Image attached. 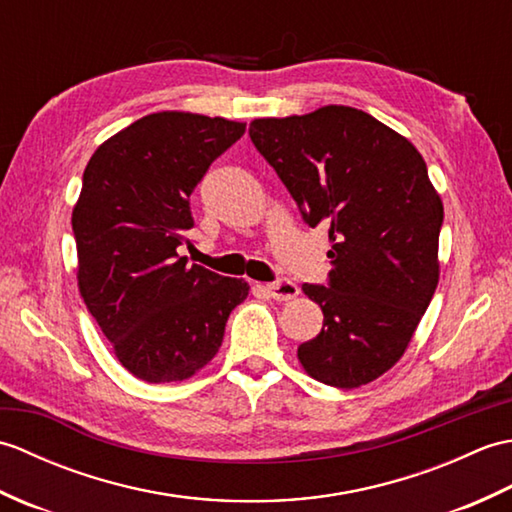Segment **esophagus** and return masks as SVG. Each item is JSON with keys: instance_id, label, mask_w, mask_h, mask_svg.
<instances>
[{"instance_id": "esophagus-1", "label": "esophagus", "mask_w": 512, "mask_h": 512, "mask_svg": "<svg viewBox=\"0 0 512 512\" xmlns=\"http://www.w3.org/2000/svg\"><path fill=\"white\" fill-rule=\"evenodd\" d=\"M266 292L277 301H288L299 295V286L290 279H279V281H273V284H266Z\"/></svg>"}]
</instances>
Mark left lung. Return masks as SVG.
<instances>
[{
    "label": "left lung",
    "mask_w": 512,
    "mask_h": 512,
    "mask_svg": "<svg viewBox=\"0 0 512 512\" xmlns=\"http://www.w3.org/2000/svg\"><path fill=\"white\" fill-rule=\"evenodd\" d=\"M250 140L303 220L330 237L328 286L303 284L323 328L299 345L319 383L354 389L394 367L438 288L442 200L405 136L347 105L255 118Z\"/></svg>",
    "instance_id": "8db88e82"
}]
</instances>
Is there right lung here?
Segmentation results:
<instances>
[{"instance_id": "add662e5", "label": "right lung", "mask_w": 512, "mask_h": 512, "mask_svg": "<svg viewBox=\"0 0 512 512\" xmlns=\"http://www.w3.org/2000/svg\"><path fill=\"white\" fill-rule=\"evenodd\" d=\"M246 123L156 112L107 138L83 171L72 211L76 279L118 361L145 383L187 380L213 361L244 279L178 255L189 198Z\"/></svg>"}]
</instances>
